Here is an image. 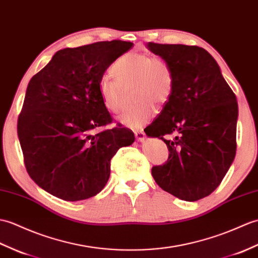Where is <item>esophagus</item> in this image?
Segmentation results:
<instances>
[{
  "mask_svg": "<svg viewBox=\"0 0 258 258\" xmlns=\"http://www.w3.org/2000/svg\"><path fill=\"white\" fill-rule=\"evenodd\" d=\"M135 137H136L137 141L142 143V142L146 140V134L144 133L143 131H137V132H135Z\"/></svg>",
  "mask_w": 258,
  "mask_h": 258,
  "instance_id": "obj_1",
  "label": "esophagus"
}]
</instances>
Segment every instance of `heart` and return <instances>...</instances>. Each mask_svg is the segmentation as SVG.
<instances>
[{"label":"heart","mask_w":258,"mask_h":258,"mask_svg":"<svg viewBox=\"0 0 258 258\" xmlns=\"http://www.w3.org/2000/svg\"><path fill=\"white\" fill-rule=\"evenodd\" d=\"M116 78L103 75L99 80V94L106 110L117 113L122 109V86L134 85V99L139 103L130 107L117 121L125 127L140 128L155 113L154 103H166L173 87L172 74L166 61L148 53L131 51L113 64Z\"/></svg>","instance_id":"heart-1"}]
</instances>
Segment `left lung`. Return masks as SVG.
<instances>
[{
    "label": "left lung",
    "instance_id": "obj_1",
    "mask_svg": "<svg viewBox=\"0 0 258 258\" xmlns=\"http://www.w3.org/2000/svg\"><path fill=\"white\" fill-rule=\"evenodd\" d=\"M169 66L173 87L146 135L163 140L169 157L155 166L159 187L184 201L202 199L219 187L234 160L238 106L218 62L198 46L147 43ZM175 134L173 140L164 136Z\"/></svg>",
    "mask_w": 258,
    "mask_h": 258
}]
</instances>
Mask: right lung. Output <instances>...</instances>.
I'll return each mask as SVG.
<instances>
[{
  "instance_id": "obj_1",
  "label": "right lung",
  "mask_w": 258,
  "mask_h": 258,
  "mask_svg": "<svg viewBox=\"0 0 258 258\" xmlns=\"http://www.w3.org/2000/svg\"><path fill=\"white\" fill-rule=\"evenodd\" d=\"M132 46L112 40L64 48L29 81L17 135L28 175L48 194L66 201L98 195L110 178L112 157L134 143L126 127L94 133L112 122L100 78Z\"/></svg>"
}]
</instances>
